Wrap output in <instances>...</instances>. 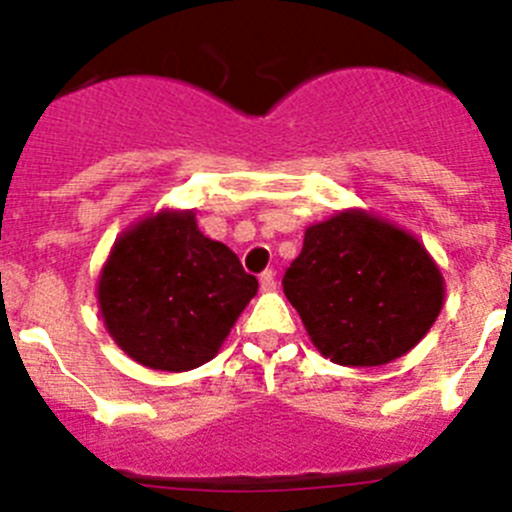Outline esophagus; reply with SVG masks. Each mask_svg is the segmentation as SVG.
<instances>
[{
	"label": "esophagus",
	"mask_w": 512,
	"mask_h": 512,
	"mask_svg": "<svg viewBox=\"0 0 512 512\" xmlns=\"http://www.w3.org/2000/svg\"><path fill=\"white\" fill-rule=\"evenodd\" d=\"M260 288L265 290V293H270V290L278 288V280H275V270H265L260 275Z\"/></svg>",
	"instance_id": "esophagus-1"
}]
</instances>
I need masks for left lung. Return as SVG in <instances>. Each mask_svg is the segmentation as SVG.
Wrapping results in <instances>:
<instances>
[{
    "label": "left lung",
    "instance_id": "obj_1",
    "mask_svg": "<svg viewBox=\"0 0 512 512\" xmlns=\"http://www.w3.org/2000/svg\"><path fill=\"white\" fill-rule=\"evenodd\" d=\"M283 290L310 341L341 366H381L417 346L442 310V272L412 234L364 212L305 229Z\"/></svg>",
    "mask_w": 512,
    "mask_h": 512
}]
</instances>
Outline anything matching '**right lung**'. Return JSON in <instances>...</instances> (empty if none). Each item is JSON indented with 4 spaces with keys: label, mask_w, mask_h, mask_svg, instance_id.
<instances>
[{
    "label": "right lung",
    "mask_w": 512,
    "mask_h": 512,
    "mask_svg": "<svg viewBox=\"0 0 512 512\" xmlns=\"http://www.w3.org/2000/svg\"><path fill=\"white\" fill-rule=\"evenodd\" d=\"M255 293V275L227 245L204 237L191 212L156 214L128 229L98 285L113 341L159 371L207 364Z\"/></svg>",
    "instance_id": "1"
}]
</instances>
